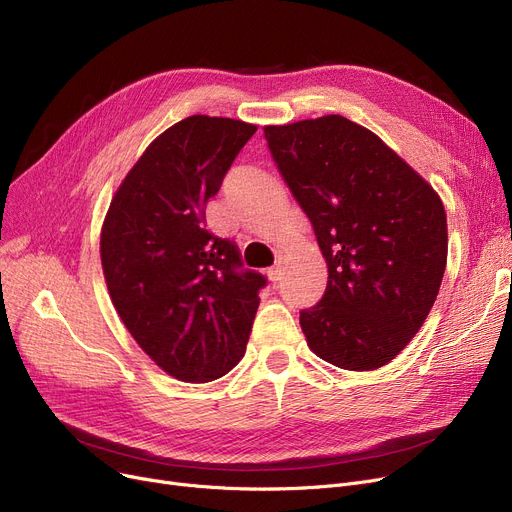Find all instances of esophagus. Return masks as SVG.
<instances>
[{"label":"esophagus","mask_w":512,"mask_h":512,"mask_svg":"<svg viewBox=\"0 0 512 512\" xmlns=\"http://www.w3.org/2000/svg\"><path fill=\"white\" fill-rule=\"evenodd\" d=\"M267 278H270L274 284H278L282 280V267L280 265L270 267V270H267Z\"/></svg>","instance_id":"obj_1"}]
</instances>
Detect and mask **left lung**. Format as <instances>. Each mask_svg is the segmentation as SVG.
<instances>
[{"instance_id":"1","label":"left lung","mask_w":512,"mask_h":512,"mask_svg":"<svg viewBox=\"0 0 512 512\" xmlns=\"http://www.w3.org/2000/svg\"><path fill=\"white\" fill-rule=\"evenodd\" d=\"M315 230L328 286L301 311L311 351L351 371L390 363L423 326L446 270V211L380 137L344 116L265 126Z\"/></svg>"}]
</instances>
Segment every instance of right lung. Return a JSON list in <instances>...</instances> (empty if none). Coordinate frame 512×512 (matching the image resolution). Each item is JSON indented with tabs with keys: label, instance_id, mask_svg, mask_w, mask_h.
<instances>
[{
	"label": "right lung",
	"instance_id": "1",
	"mask_svg": "<svg viewBox=\"0 0 512 512\" xmlns=\"http://www.w3.org/2000/svg\"><path fill=\"white\" fill-rule=\"evenodd\" d=\"M257 126L191 116L145 149L112 199L101 265L143 351L182 382H211L245 355L267 278L205 230V205Z\"/></svg>",
	"mask_w": 512,
	"mask_h": 512
}]
</instances>
